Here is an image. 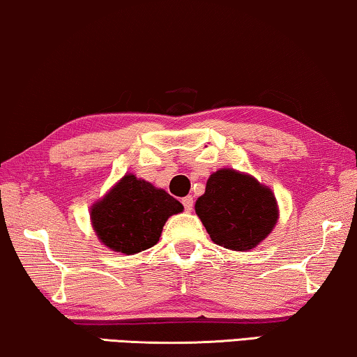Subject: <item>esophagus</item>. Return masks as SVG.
I'll return each instance as SVG.
<instances>
[{
    "label": "esophagus",
    "instance_id": "obj_1",
    "mask_svg": "<svg viewBox=\"0 0 357 357\" xmlns=\"http://www.w3.org/2000/svg\"><path fill=\"white\" fill-rule=\"evenodd\" d=\"M181 202H183L185 212H190V210H192V207H194V199H192V195H188V197H184L183 200H181Z\"/></svg>",
    "mask_w": 357,
    "mask_h": 357
}]
</instances>
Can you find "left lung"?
Returning <instances> with one entry per match:
<instances>
[{"instance_id": "left-lung-1", "label": "left lung", "mask_w": 357, "mask_h": 357, "mask_svg": "<svg viewBox=\"0 0 357 357\" xmlns=\"http://www.w3.org/2000/svg\"><path fill=\"white\" fill-rule=\"evenodd\" d=\"M195 213L215 244L233 250L255 248L278 218L272 190L234 169H220L208 178Z\"/></svg>"}]
</instances>
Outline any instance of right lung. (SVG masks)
<instances>
[{
	"instance_id": "right-lung-1",
	"label": "right lung",
	"mask_w": 357,
	"mask_h": 357,
	"mask_svg": "<svg viewBox=\"0 0 357 357\" xmlns=\"http://www.w3.org/2000/svg\"><path fill=\"white\" fill-rule=\"evenodd\" d=\"M183 205L163 189L126 174L92 207L90 217L100 241L123 254H137L158 243L165 222Z\"/></svg>"
}]
</instances>
